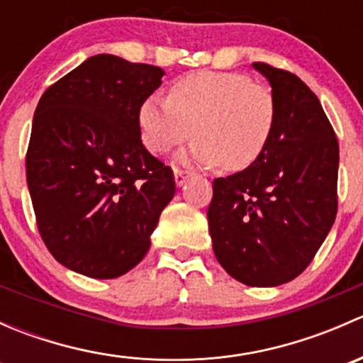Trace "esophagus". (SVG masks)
<instances>
[{"instance_id": "1", "label": "esophagus", "mask_w": 363, "mask_h": 363, "mask_svg": "<svg viewBox=\"0 0 363 363\" xmlns=\"http://www.w3.org/2000/svg\"><path fill=\"white\" fill-rule=\"evenodd\" d=\"M189 175H191V172L188 170H179V168H175L174 170V177H175V184L181 188L182 184H186V181L189 179Z\"/></svg>"}]
</instances>
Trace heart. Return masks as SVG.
<instances>
[{"instance_id": "1", "label": "heart", "mask_w": 363, "mask_h": 363, "mask_svg": "<svg viewBox=\"0 0 363 363\" xmlns=\"http://www.w3.org/2000/svg\"><path fill=\"white\" fill-rule=\"evenodd\" d=\"M277 107L269 87L233 72H200L170 87L168 100L145 98L138 108L142 144L164 155L195 135L179 163L244 170L269 145Z\"/></svg>"}]
</instances>
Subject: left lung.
Instances as JSON below:
<instances>
[{
    "instance_id": "1",
    "label": "left lung",
    "mask_w": 363,
    "mask_h": 363,
    "mask_svg": "<svg viewBox=\"0 0 363 363\" xmlns=\"http://www.w3.org/2000/svg\"><path fill=\"white\" fill-rule=\"evenodd\" d=\"M272 87V138L246 170L212 182L207 219L223 269L247 286L290 283L337 214L339 144L316 94L290 72L252 63Z\"/></svg>"
}]
</instances>
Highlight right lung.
<instances>
[{
    "label": "right lung",
    "mask_w": 363,
    "mask_h": 363,
    "mask_svg": "<svg viewBox=\"0 0 363 363\" xmlns=\"http://www.w3.org/2000/svg\"><path fill=\"white\" fill-rule=\"evenodd\" d=\"M164 72L98 54L57 80L33 117L26 175L40 235L82 276L113 279L151 247L175 179L142 144L138 108Z\"/></svg>",
    "instance_id": "obj_1"
}]
</instances>
